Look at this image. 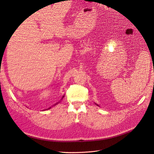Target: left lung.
I'll return each mask as SVG.
<instances>
[{
	"label": "left lung",
	"mask_w": 154,
	"mask_h": 154,
	"mask_svg": "<svg viewBox=\"0 0 154 154\" xmlns=\"http://www.w3.org/2000/svg\"><path fill=\"white\" fill-rule=\"evenodd\" d=\"M95 104H96V105H97V106H98V105H97V103H95Z\"/></svg>",
	"instance_id": "8db88e82"
}]
</instances>
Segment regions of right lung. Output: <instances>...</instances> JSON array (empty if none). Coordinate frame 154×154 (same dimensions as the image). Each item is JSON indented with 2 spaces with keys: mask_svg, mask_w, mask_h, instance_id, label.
Here are the masks:
<instances>
[{
  "mask_svg": "<svg viewBox=\"0 0 154 154\" xmlns=\"http://www.w3.org/2000/svg\"><path fill=\"white\" fill-rule=\"evenodd\" d=\"M64 97V96H63V98H62V99H63V97ZM62 99H61V100H62ZM57 103H58V102H57V103H56V104H55V105H54V106H56V104H57ZM51 108V107H49V108H48V109H50ZM46 110H47V109H46Z\"/></svg>",
  "mask_w": 154,
  "mask_h": 154,
  "instance_id": "add662e5",
  "label": "right lung"
}]
</instances>
